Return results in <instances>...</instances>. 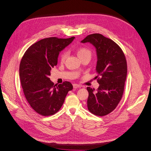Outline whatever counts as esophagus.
Returning <instances> with one entry per match:
<instances>
[{"label": "esophagus", "instance_id": "34e87169", "mask_svg": "<svg viewBox=\"0 0 151 151\" xmlns=\"http://www.w3.org/2000/svg\"><path fill=\"white\" fill-rule=\"evenodd\" d=\"M73 88L74 89H77V88H81V86L78 85L77 84H73Z\"/></svg>", "mask_w": 151, "mask_h": 151}]
</instances>
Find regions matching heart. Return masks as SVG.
<instances>
[{"mask_svg":"<svg viewBox=\"0 0 151 151\" xmlns=\"http://www.w3.org/2000/svg\"><path fill=\"white\" fill-rule=\"evenodd\" d=\"M76 54L78 55V58L80 59L85 56V55H91V51L88 49H87V48H86V47H79V48H78L76 50ZM67 56V52L66 51H63L60 54V60L62 62H63L65 60Z\"/></svg>","mask_w":151,"mask_h":151,"instance_id":"heart-1","label":"heart"}]
</instances>
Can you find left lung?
<instances>
[{
    "label": "left lung",
    "instance_id": "obj_1",
    "mask_svg": "<svg viewBox=\"0 0 151 151\" xmlns=\"http://www.w3.org/2000/svg\"><path fill=\"white\" fill-rule=\"evenodd\" d=\"M81 42L92 44L97 57L96 78L99 87L96 92L87 88L88 108L91 113L104 116L112 112L122 99L127 74L126 59L119 45L101 34L89 35Z\"/></svg>",
    "mask_w": 151,
    "mask_h": 151
}]
</instances>
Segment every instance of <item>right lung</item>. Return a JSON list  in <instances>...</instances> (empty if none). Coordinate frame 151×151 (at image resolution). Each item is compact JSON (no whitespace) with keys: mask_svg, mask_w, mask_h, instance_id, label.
I'll return each mask as SVG.
<instances>
[{"mask_svg":"<svg viewBox=\"0 0 151 151\" xmlns=\"http://www.w3.org/2000/svg\"><path fill=\"white\" fill-rule=\"evenodd\" d=\"M75 38H44L31 45L23 55L19 65L21 86L29 104L39 114L56 113L73 89L68 81L54 84L49 76L57 65L59 53Z\"/></svg>","mask_w":151,"mask_h":151,"instance_id":"right-lung-1","label":"right lung"}]
</instances>
